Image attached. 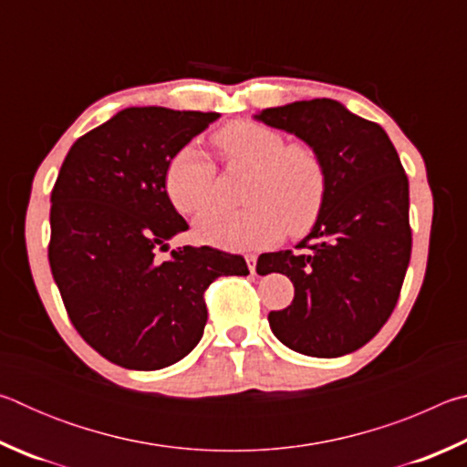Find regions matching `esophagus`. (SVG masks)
<instances>
[{"label":"esophagus","mask_w":467,"mask_h":467,"mask_svg":"<svg viewBox=\"0 0 467 467\" xmlns=\"http://www.w3.org/2000/svg\"><path fill=\"white\" fill-rule=\"evenodd\" d=\"M244 259H247L249 272H251V274H255V265H257V255H253V253H249V255H244Z\"/></svg>","instance_id":"esophagus-1"}]
</instances>
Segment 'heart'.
I'll return each instance as SVG.
<instances>
[{
  "label": "heart",
  "instance_id": "b5f03b06",
  "mask_svg": "<svg viewBox=\"0 0 467 467\" xmlns=\"http://www.w3.org/2000/svg\"><path fill=\"white\" fill-rule=\"evenodd\" d=\"M214 141L234 167L253 169L243 210L212 208L195 220V236L226 251L262 249L284 233L305 234L321 216L329 177L321 154L309 144L292 141L278 130L253 121H234ZM164 189L183 214L200 212L216 200V167L195 144L175 152L164 172Z\"/></svg>",
  "mask_w": 467,
  "mask_h": 467
}]
</instances>
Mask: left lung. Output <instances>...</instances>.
<instances>
[{
    "instance_id": "obj_1",
    "label": "left lung",
    "mask_w": 467,
    "mask_h": 467,
    "mask_svg": "<svg viewBox=\"0 0 467 467\" xmlns=\"http://www.w3.org/2000/svg\"><path fill=\"white\" fill-rule=\"evenodd\" d=\"M257 121L295 133L326 162L321 216L298 253H264L257 272H280L295 298L267 315L290 350L336 358L358 350L389 319L412 253L408 177L381 125L331 99L264 109Z\"/></svg>"
}]
</instances>
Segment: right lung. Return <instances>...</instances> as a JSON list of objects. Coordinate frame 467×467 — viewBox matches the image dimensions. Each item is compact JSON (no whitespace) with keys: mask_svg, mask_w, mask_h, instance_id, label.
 <instances>
[{"mask_svg":"<svg viewBox=\"0 0 467 467\" xmlns=\"http://www.w3.org/2000/svg\"><path fill=\"white\" fill-rule=\"evenodd\" d=\"M218 113L123 109L69 148L51 192L49 264L69 319L100 357L123 368L175 365L203 336V292L220 275H247L241 255L171 251L187 231L164 172Z\"/></svg>","mask_w":467,"mask_h":467,"instance_id":"right-lung-1","label":"right lung"}]
</instances>
